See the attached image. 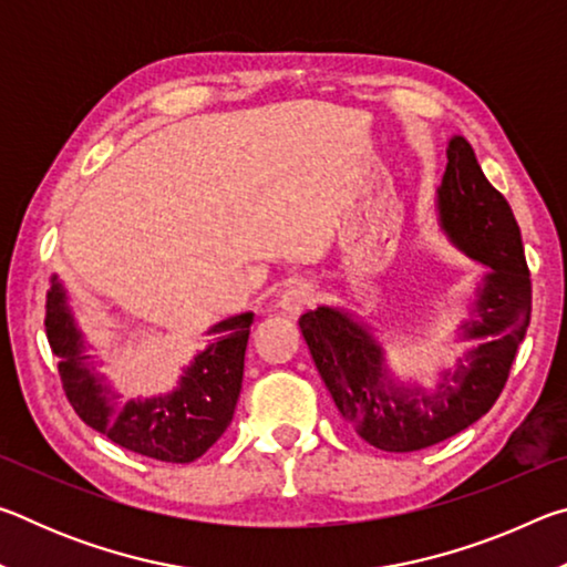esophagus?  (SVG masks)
<instances>
[{
	"instance_id": "esophagus-1",
	"label": "esophagus",
	"mask_w": 567,
	"mask_h": 567,
	"mask_svg": "<svg viewBox=\"0 0 567 567\" xmlns=\"http://www.w3.org/2000/svg\"><path fill=\"white\" fill-rule=\"evenodd\" d=\"M315 300H318V290L310 282H295L282 292L277 307H280L282 315H300Z\"/></svg>"
}]
</instances>
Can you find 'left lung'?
Wrapping results in <instances>:
<instances>
[{
    "label": "left lung",
    "instance_id": "8db88e82",
    "mask_svg": "<svg viewBox=\"0 0 567 567\" xmlns=\"http://www.w3.org/2000/svg\"><path fill=\"white\" fill-rule=\"evenodd\" d=\"M437 215L453 245L483 262L487 275L473 318L460 324V338L473 348L455 370L440 372L435 390L392 380L382 344L338 307L322 305L300 318L302 338L342 417L364 443L388 453L437 445L483 417L501 398L530 324L533 290L520 227L465 137L447 145Z\"/></svg>",
    "mask_w": 567,
    "mask_h": 567
}]
</instances>
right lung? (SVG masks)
I'll return each mask as SVG.
<instances>
[{"label":"right lung","mask_w":567,"mask_h":567,"mask_svg":"<svg viewBox=\"0 0 567 567\" xmlns=\"http://www.w3.org/2000/svg\"><path fill=\"white\" fill-rule=\"evenodd\" d=\"M252 318V312H243L209 328L205 348H199L177 388L167 395L127 402H120L117 392L90 362L56 275L47 292L44 328L52 352L60 358L64 395L92 430L137 455L162 463H192L205 455L233 422Z\"/></svg>","instance_id":"add662e5"}]
</instances>
